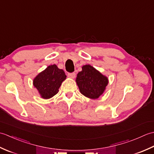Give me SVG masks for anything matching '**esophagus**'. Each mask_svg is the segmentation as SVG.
<instances>
[{"instance_id":"obj_1","label":"esophagus","mask_w":154,"mask_h":154,"mask_svg":"<svg viewBox=\"0 0 154 154\" xmlns=\"http://www.w3.org/2000/svg\"><path fill=\"white\" fill-rule=\"evenodd\" d=\"M75 75H76L75 73H68V77L70 78H72V79H74V78L75 77Z\"/></svg>"}]
</instances>
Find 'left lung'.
Masks as SVG:
<instances>
[{"mask_svg": "<svg viewBox=\"0 0 154 154\" xmlns=\"http://www.w3.org/2000/svg\"><path fill=\"white\" fill-rule=\"evenodd\" d=\"M76 83L81 94L89 99H97L104 93L109 80L91 65H85L78 73Z\"/></svg>", "mask_w": 154, "mask_h": 154, "instance_id": "1", "label": "left lung"}]
</instances>
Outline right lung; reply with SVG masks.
Wrapping results in <instances>:
<instances>
[{
    "label": "right lung",
    "mask_w": 154,
    "mask_h": 154,
    "mask_svg": "<svg viewBox=\"0 0 154 154\" xmlns=\"http://www.w3.org/2000/svg\"><path fill=\"white\" fill-rule=\"evenodd\" d=\"M66 77L63 70L59 69L54 64L48 66L39 73L34 78L33 84L41 97L48 99L58 93L62 82Z\"/></svg>",
    "instance_id": "1"
}]
</instances>
